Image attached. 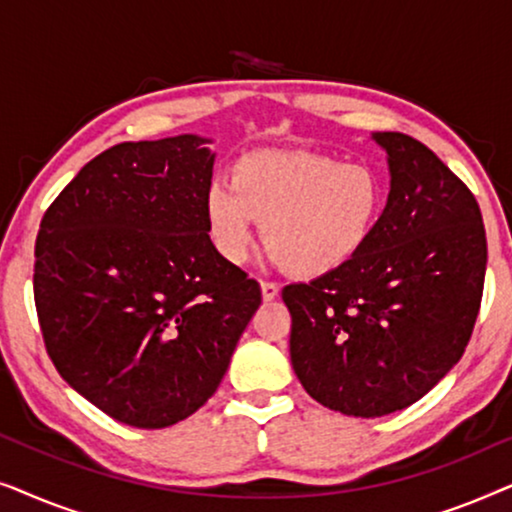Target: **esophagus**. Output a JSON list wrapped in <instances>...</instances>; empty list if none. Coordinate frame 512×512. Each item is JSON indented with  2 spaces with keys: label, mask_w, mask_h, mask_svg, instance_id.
<instances>
[{
  "label": "esophagus",
  "mask_w": 512,
  "mask_h": 512,
  "mask_svg": "<svg viewBox=\"0 0 512 512\" xmlns=\"http://www.w3.org/2000/svg\"><path fill=\"white\" fill-rule=\"evenodd\" d=\"M261 291H263V300H275L277 293H279V284L270 282V279H263Z\"/></svg>",
  "instance_id": "obj_1"
}]
</instances>
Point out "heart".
Segmentation results:
<instances>
[{
    "mask_svg": "<svg viewBox=\"0 0 512 512\" xmlns=\"http://www.w3.org/2000/svg\"><path fill=\"white\" fill-rule=\"evenodd\" d=\"M387 205L382 174L305 151H256L205 195L207 235L228 263L247 261L258 235L284 270L319 277L352 261Z\"/></svg>",
    "mask_w": 512,
    "mask_h": 512,
    "instance_id": "1",
    "label": "heart"
}]
</instances>
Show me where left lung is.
I'll use <instances>...</instances> for the list:
<instances>
[{"label": "left lung", "mask_w": 512, "mask_h": 512, "mask_svg": "<svg viewBox=\"0 0 512 512\" xmlns=\"http://www.w3.org/2000/svg\"><path fill=\"white\" fill-rule=\"evenodd\" d=\"M373 137L391 170L373 237L342 268L282 289L300 384L349 417L408 408L450 373L471 340L487 270L471 188L417 139Z\"/></svg>", "instance_id": "8db88e82"}]
</instances>
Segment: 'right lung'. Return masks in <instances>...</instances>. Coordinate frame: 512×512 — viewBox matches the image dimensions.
Masks as SVG:
<instances>
[{"label":"right lung","instance_id":"1","mask_svg":"<svg viewBox=\"0 0 512 512\" xmlns=\"http://www.w3.org/2000/svg\"><path fill=\"white\" fill-rule=\"evenodd\" d=\"M179 135L95 156L46 209L34 305L69 387L137 429L207 403L261 305V286L214 249V153Z\"/></svg>","mask_w":512,"mask_h":512}]
</instances>
